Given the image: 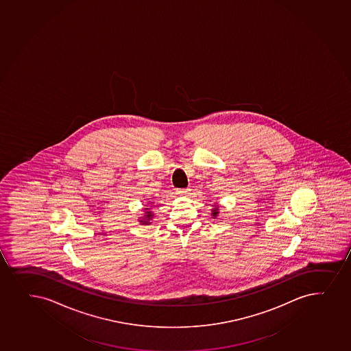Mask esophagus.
Segmentation results:
<instances>
[{
  "label": "esophagus",
  "mask_w": 351,
  "mask_h": 351,
  "mask_svg": "<svg viewBox=\"0 0 351 351\" xmlns=\"http://www.w3.org/2000/svg\"><path fill=\"white\" fill-rule=\"evenodd\" d=\"M178 193L180 196H184V197H186V196L190 193V189H188V188H185V189H178Z\"/></svg>",
  "instance_id": "1"
}]
</instances>
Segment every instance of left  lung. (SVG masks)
Segmentation results:
<instances>
[{
	"label": "left lung",
	"mask_w": 351,
	"mask_h": 351,
	"mask_svg": "<svg viewBox=\"0 0 351 351\" xmlns=\"http://www.w3.org/2000/svg\"><path fill=\"white\" fill-rule=\"evenodd\" d=\"M218 211H219V209H218V205H215V208L211 209V216H213V218H216L217 215H218Z\"/></svg>",
	"instance_id": "1"
}]
</instances>
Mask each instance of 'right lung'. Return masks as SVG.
<instances>
[{
	"instance_id": "add662e5",
	"label": "right lung",
	"mask_w": 351,
	"mask_h": 351,
	"mask_svg": "<svg viewBox=\"0 0 351 351\" xmlns=\"http://www.w3.org/2000/svg\"><path fill=\"white\" fill-rule=\"evenodd\" d=\"M145 210H146V213H145V216L142 217L141 221H140L141 224H150V219L153 218L154 213H152V211H150L149 208H146V209Z\"/></svg>"
}]
</instances>
